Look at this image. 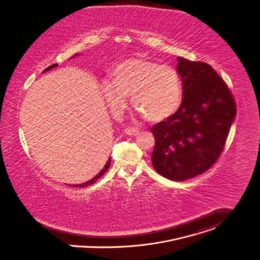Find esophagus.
Instances as JSON below:
<instances>
[{
	"mask_svg": "<svg viewBox=\"0 0 260 260\" xmlns=\"http://www.w3.org/2000/svg\"><path fill=\"white\" fill-rule=\"evenodd\" d=\"M139 130L138 129H135V128H127L125 129V133L127 135H130V136H136L139 134Z\"/></svg>",
	"mask_w": 260,
	"mask_h": 260,
	"instance_id": "esophagus-1",
	"label": "esophagus"
}]
</instances>
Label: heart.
Returning a JSON list of instances; mask_svg holds the SVG:
<instances>
[{
  "label": "heart",
  "instance_id": "b5f03b06",
  "mask_svg": "<svg viewBox=\"0 0 260 260\" xmlns=\"http://www.w3.org/2000/svg\"><path fill=\"white\" fill-rule=\"evenodd\" d=\"M104 99L115 115H119L131 96L133 107L143 117L159 122L171 117L182 103L180 76L169 66L144 58H128L118 63L111 73V81L102 84Z\"/></svg>",
  "mask_w": 260,
  "mask_h": 260
}]
</instances>
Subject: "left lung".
<instances>
[{
  "instance_id": "8db88e82",
  "label": "left lung",
  "mask_w": 260,
  "mask_h": 260,
  "mask_svg": "<svg viewBox=\"0 0 260 260\" xmlns=\"http://www.w3.org/2000/svg\"><path fill=\"white\" fill-rule=\"evenodd\" d=\"M183 101L171 117L151 129L152 165L161 176L183 182L208 171L220 156L236 114L231 90L213 68L178 57Z\"/></svg>"
}]
</instances>
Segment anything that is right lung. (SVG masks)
Masks as SVG:
<instances>
[{
    "instance_id": "right-lung-1",
    "label": "right lung",
    "mask_w": 260,
    "mask_h": 260,
    "mask_svg": "<svg viewBox=\"0 0 260 260\" xmlns=\"http://www.w3.org/2000/svg\"><path fill=\"white\" fill-rule=\"evenodd\" d=\"M76 55V54H75ZM58 64L57 63H54V64H52V66H50V67H48L47 69H46L44 72H46L47 71H50V70H52V69H54V68H56ZM111 164V159L109 158L108 159V161L106 162V164L105 166L103 167V169L95 176L94 178H92L91 180H89L88 182H85V183H83V184H80V185H71V187H79V188H84V187H87V186H90V185H92V184H94L95 182L99 179V178H101L104 174H105V172L108 170V168H109V166Z\"/></svg>"
}]
</instances>
